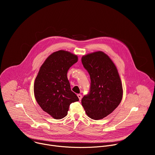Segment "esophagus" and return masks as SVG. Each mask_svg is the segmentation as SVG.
Listing matches in <instances>:
<instances>
[{
  "label": "esophagus",
  "instance_id": "obj_1",
  "mask_svg": "<svg viewBox=\"0 0 155 155\" xmlns=\"http://www.w3.org/2000/svg\"><path fill=\"white\" fill-rule=\"evenodd\" d=\"M77 96H78V99H79V100L80 101L81 99V97H82V96L80 94H77Z\"/></svg>",
  "mask_w": 155,
  "mask_h": 155
}]
</instances>
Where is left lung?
<instances>
[{"label":"left lung","mask_w":155,"mask_h":155,"mask_svg":"<svg viewBox=\"0 0 155 155\" xmlns=\"http://www.w3.org/2000/svg\"><path fill=\"white\" fill-rule=\"evenodd\" d=\"M81 62L91 79L90 90L82 98V106L91 119H102L111 114L122 99V83L117 69L102 51L83 56Z\"/></svg>","instance_id":"obj_1"}]
</instances>
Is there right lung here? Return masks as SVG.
Returning a JSON list of instances; mask_svg holds the SVG:
<instances>
[{
    "label": "right lung",
    "mask_w": 155,
    "mask_h": 155,
    "mask_svg": "<svg viewBox=\"0 0 155 155\" xmlns=\"http://www.w3.org/2000/svg\"><path fill=\"white\" fill-rule=\"evenodd\" d=\"M77 61V56L69 51L54 52L42 64L35 80V99L43 111L54 119L65 117L70 105L79 101L71 91L67 77L69 69Z\"/></svg>",
    "instance_id": "1"
}]
</instances>
